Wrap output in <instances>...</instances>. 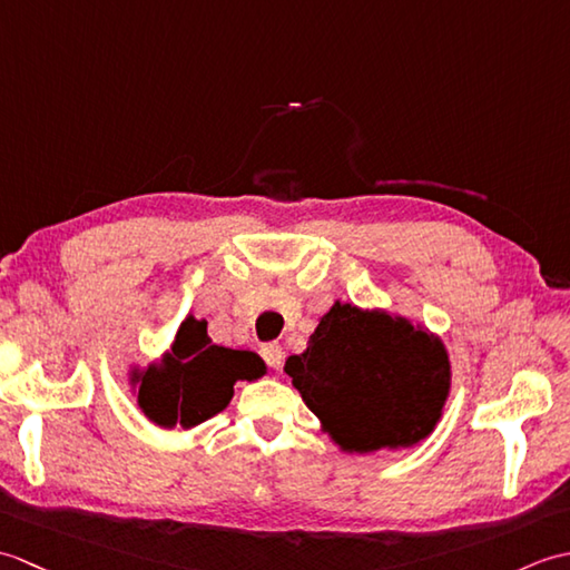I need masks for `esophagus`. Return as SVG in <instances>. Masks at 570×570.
<instances>
[{
  "label": "esophagus",
  "instance_id": "esophagus-1",
  "mask_svg": "<svg viewBox=\"0 0 570 570\" xmlns=\"http://www.w3.org/2000/svg\"><path fill=\"white\" fill-rule=\"evenodd\" d=\"M262 357H264L266 365L278 370V367H282V362H284L282 345H278V343H266V345H262Z\"/></svg>",
  "mask_w": 570,
  "mask_h": 570
}]
</instances>
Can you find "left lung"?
Returning a JSON list of instances; mask_svg holds the SVG:
<instances>
[{
  "label": "left lung",
  "mask_w": 570,
  "mask_h": 570,
  "mask_svg": "<svg viewBox=\"0 0 570 570\" xmlns=\"http://www.w3.org/2000/svg\"><path fill=\"white\" fill-rule=\"evenodd\" d=\"M284 372L345 453L416 445L435 429L451 392L441 337L409 318L341 301Z\"/></svg>",
  "instance_id": "obj_1"
}]
</instances>
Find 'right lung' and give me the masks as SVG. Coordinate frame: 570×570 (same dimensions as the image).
I'll return each mask as SVG.
<instances>
[{"label":"right lung","mask_w":570,"mask_h":570,"mask_svg":"<svg viewBox=\"0 0 570 570\" xmlns=\"http://www.w3.org/2000/svg\"><path fill=\"white\" fill-rule=\"evenodd\" d=\"M264 360L252 350L213 345L208 323L188 316L159 365L135 370L137 404L161 429H193L229 404L235 382L259 380Z\"/></svg>","instance_id":"add662e5"}]
</instances>
